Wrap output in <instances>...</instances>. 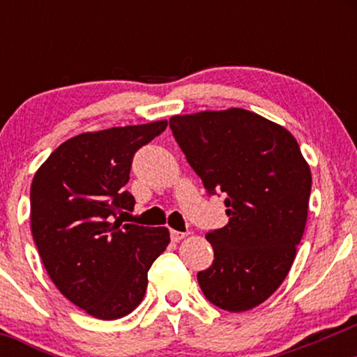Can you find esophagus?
I'll return each mask as SVG.
<instances>
[{"label":"esophagus","mask_w":357,"mask_h":357,"mask_svg":"<svg viewBox=\"0 0 357 357\" xmlns=\"http://www.w3.org/2000/svg\"><path fill=\"white\" fill-rule=\"evenodd\" d=\"M185 236H187V234H185V232H180V231H175V229H170V238H172L174 242H180V241H182V238H185Z\"/></svg>","instance_id":"obj_1"}]
</instances>
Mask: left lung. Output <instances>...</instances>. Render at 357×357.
<instances>
[{"label":"left lung","mask_w":357,"mask_h":357,"mask_svg":"<svg viewBox=\"0 0 357 357\" xmlns=\"http://www.w3.org/2000/svg\"><path fill=\"white\" fill-rule=\"evenodd\" d=\"M174 138L209 195H226L229 222L206 234L213 265L203 294L229 312L265 302L286 280L309 209L312 175L284 126L243 109L174 115Z\"/></svg>","instance_id":"left-lung-1"}]
</instances>
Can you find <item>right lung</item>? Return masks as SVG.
<instances>
[{"mask_svg": "<svg viewBox=\"0 0 357 357\" xmlns=\"http://www.w3.org/2000/svg\"><path fill=\"white\" fill-rule=\"evenodd\" d=\"M167 120L81 133L58 146L33 175L31 229L58 291L100 320L143 301L148 271L167 248V227L121 224L135 198L123 188L133 155Z\"/></svg>", "mask_w": 357, "mask_h": 357, "instance_id": "obj_1", "label": "right lung"}]
</instances>
